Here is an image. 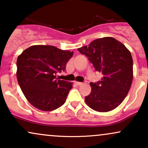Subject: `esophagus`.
<instances>
[{
  "label": "esophagus",
  "instance_id": "esophagus-1",
  "mask_svg": "<svg viewBox=\"0 0 148 148\" xmlns=\"http://www.w3.org/2000/svg\"><path fill=\"white\" fill-rule=\"evenodd\" d=\"M75 84L77 86H81L82 84V82H75Z\"/></svg>",
  "mask_w": 148,
  "mask_h": 148
}]
</instances>
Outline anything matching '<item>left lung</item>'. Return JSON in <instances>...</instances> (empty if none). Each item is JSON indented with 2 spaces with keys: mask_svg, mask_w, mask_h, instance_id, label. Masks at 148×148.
Instances as JSON below:
<instances>
[{
  "mask_svg": "<svg viewBox=\"0 0 148 148\" xmlns=\"http://www.w3.org/2000/svg\"><path fill=\"white\" fill-rule=\"evenodd\" d=\"M77 50L103 75L100 81L90 83L91 92L85 97L86 103L99 112L116 108L127 96L132 82L133 60L129 50L114 38L103 37Z\"/></svg>",
  "mask_w": 148,
  "mask_h": 148,
  "instance_id": "left-lung-1",
  "label": "left lung"
}]
</instances>
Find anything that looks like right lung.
Listing matches in <instances>:
<instances>
[{"label":"right lung","mask_w":148,"mask_h":148,"mask_svg":"<svg viewBox=\"0 0 148 148\" xmlns=\"http://www.w3.org/2000/svg\"><path fill=\"white\" fill-rule=\"evenodd\" d=\"M73 53L48 45L29 47L18 57L16 76L21 89L34 107L45 112L63 105L72 88L56 75L65 71Z\"/></svg>","instance_id":"right-lung-1"}]
</instances>
